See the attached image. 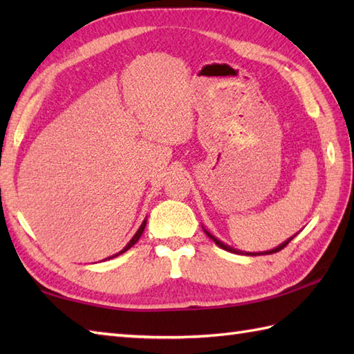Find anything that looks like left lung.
Masks as SVG:
<instances>
[{"label":"left lung","instance_id":"1","mask_svg":"<svg viewBox=\"0 0 354 354\" xmlns=\"http://www.w3.org/2000/svg\"><path fill=\"white\" fill-rule=\"evenodd\" d=\"M205 232H207V236H208L209 239H212L213 242H214L217 246H221V248H222V250H225V251H230V252H236V254H243L242 251H239V250H232V248H231V246H228V245H223V243L221 242V240H217V239H216L213 234H209L208 231H205ZM293 237H295V236H293ZM293 237H290L289 240H286L284 243H281L280 246H277L275 250H270V251H266V252H246V254H248V255H261V254H274V252H278V251H281L283 248L288 246V243L290 242V240H292Z\"/></svg>","mask_w":354,"mask_h":354}]
</instances>
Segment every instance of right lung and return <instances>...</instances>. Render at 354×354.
<instances>
[{
	"label": "right lung",
	"mask_w": 354,
	"mask_h": 354,
	"mask_svg": "<svg viewBox=\"0 0 354 354\" xmlns=\"http://www.w3.org/2000/svg\"><path fill=\"white\" fill-rule=\"evenodd\" d=\"M145 228H146V221L145 222H142L141 223V227L138 228V231L137 232H135V236L132 237V240H131V242L129 243H127L124 248H123V250L122 251H120V252H117V254H114V255H111V257H108V259H114V257H117V255H120V254H123V252H126L127 250H129V248H132L135 243H137L138 242V239L141 237V234H142V231H145ZM108 259H104V260H108Z\"/></svg>",
	"instance_id": "obj_1"
}]
</instances>
